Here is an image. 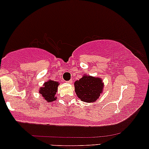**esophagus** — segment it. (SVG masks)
I'll return each instance as SVG.
<instances>
[{
	"label": "esophagus",
	"instance_id": "esophagus-1",
	"mask_svg": "<svg viewBox=\"0 0 149 149\" xmlns=\"http://www.w3.org/2000/svg\"><path fill=\"white\" fill-rule=\"evenodd\" d=\"M72 82H73L72 80H69V81H67V83H72Z\"/></svg>",
	"mask_w": 149,
	"mask_h": 149
}]
</instances>
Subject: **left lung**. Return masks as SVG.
I'll return each instance as SVG.
<instances>
[{"instance_id":"1","label":"left lung","mask_w":149,"mask_h":149,"mask_svg":"<svg viewBox=\"0 0 149 149\" xmlns=\"http://www.w3.org/2000/svg\"><path fill=\"white\" fill-rule=\"evenodd\" d=\"M75 91L83 102H94L97 100L103 90V83L100 78L84 76L74 83Z\"/></svg>"}]
</instances>
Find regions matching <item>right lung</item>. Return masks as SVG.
<instances>
[{
	"instance_id": "right-lung-1",
	"label": "right lung",
	"mask_w": 149,
	"mask_h": 149,
	"mask_svg": "<svg viewBox=\"0 0 149 149\" xmlns=\"http://www.w3.org/2000/svg\"><path fill=\"white\" fill-rule=\"evenodd\" d=\"M59 83L53 80H49L44 83L43 87L39 90V93L42 97L48 102H53L56 100V97H54L57 92Z\"/></svg>"
}]
</instances>
